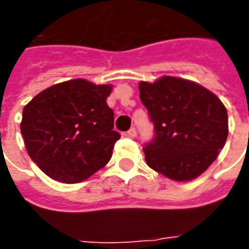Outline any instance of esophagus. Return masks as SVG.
Instances as JSON below:
<instances>
[{
	"label": "esophagus",
	"mask_w": 249,
	"mask_h": 249,
	"mask_svg": "<svg viewBox=\"0 0 249 249\" xmlns=\"http://www.w3.org/2000/svg\"><path fill=\"white\" fill-rule=\"evenodd\" d=\"M126 136H129V137H132V138H134V137L137 136L136 128H130V129H129L128 133H126Z\"/></svg>",
	"instance_id": "34e87169"
}]
</instances>
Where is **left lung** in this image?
<instances>
[{
    "label": "left lung",
    "mask_w": 249,
    "mask_h": 249,
    "mask_svg": "<svg viewBox=\"0 0 249 249\" xmlns=\"http://www.w3.org/2000/svg\"><path fill=\"white\" fill-rule=\"evenodd\" d=\"M138 89L155 126V138L143 148L147 165L177 182L204 173L229 134L228 111L220 98L173 76L141 81Z\"/></svg>",
    "instance_id": "left-lung-1"
}]
</instances>
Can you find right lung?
<instances>
[{
    "label": "right lung",
    "instance_id": "1",
    "mask_svg": "<svg viewBox=\"0 0 249 249\" xmlns=\"http://www.w3.org/2000/svg\"><path fill=\"white\" fill-rule=\"evenodd\" d=\"M112 85L75 79L38 93L23 108L20 132L29 158L53 179L77 183L102 169L120 134L107 105Z\"/></svg>",
    "mask_w": 249,
    "mask_h": 249
}]
</instances>
